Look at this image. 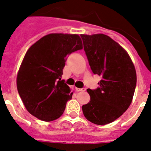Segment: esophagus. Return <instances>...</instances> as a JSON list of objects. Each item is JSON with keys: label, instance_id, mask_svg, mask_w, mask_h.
<instances>
[{"label": "esophagus", "instance_id": "obj_1", "mask_svg": "<svg viewBox=\"0 0 151 151\" xmlns=\"http://www.w3.org/2000/svg\"><path fill=\"white\" fill-rule=\"evenodd\" d=\"M77 91L78 92H83V91L86 90V89L85 88H77Z\"/></svg>", "mask_w": 151, "mask_h": 151}]
</instances>
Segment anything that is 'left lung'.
<instances>
[{
	"instance_id": "left-lung-1",
	"label": "left lung",
	"mask_w": 151,
	"mask_h": 151,
	"mask_svg": "<svg viewBox=\"0 0 151 151\" xmlns=\"http://www.w3.org/2000/svg\"><path fill=\"white\" fill-rule=\"evenodd\" d=\"M92 73L101 77L95 89H88L90 101L82 106L91 123L106 125L128 109L137 85V74L131 58L120 45L103 34H81Z\"/></svg>"
}]
</instances>
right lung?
Segmentation results:
<instances>
[{"instance_id":"obj_1","label":"right lung","mask_w":151,"mask_h":151,"mask_svg":"<svg viewBox=\"0 0 151 151\" xmlns=\"http://www.w3.org/2000/svg\"><path fill=\"white\" fill-rule=\"evenodd\" d=\"M83 48L77 34H50L25 53L17 77L18 93L28 112L43 121L63 114L73 92L62 80L68 56Z\"/></svg>"}]
</instances>
